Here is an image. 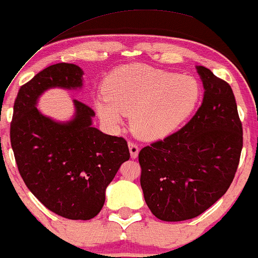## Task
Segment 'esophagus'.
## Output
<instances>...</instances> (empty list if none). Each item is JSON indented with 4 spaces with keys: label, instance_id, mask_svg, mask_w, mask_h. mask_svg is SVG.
Returning a JSON list of instances; mask_svg holds the SVG:
<instances>
[{
    "label": "esophagus",
    "instance_id": "1",
    "mask_svg": "<svg viewBox=\"0 0 258 258\" xmlns=\"http://www.w3.org/2000/svg\"><path fill=\"white\" fill-rule=\"evenodd\" d=\"M129 151H130V156H132L133 159H135L136 157H138L139 154V151H140V148L134 142H129Z\"/></svg>",
    "mask_w": 258,
    "mask_h": 258
}]
</instances>
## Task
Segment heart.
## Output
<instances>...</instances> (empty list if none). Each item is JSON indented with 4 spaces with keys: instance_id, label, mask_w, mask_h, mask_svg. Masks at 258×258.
I'll return each mask as SVG.
<instances>
[{
    "instance_id": "b5f03b06",
    "label": "heart",
    "mask_w": 258,
    "mask_h": 258,
    "mask_svg": "<svg viewBox=\"0 0 258 258\" xmlns=\"http://www.w3.org/2000/svg\"><path fill=\"white\" fill-rule=\"evenodd\" d=\"M106 94L94 106L106 125L118 128L132 114V128L146 140H157L180 128L196 110L202 88L195 77L147 65H126L108 76Z\"/></svg>"
}]
</instances>
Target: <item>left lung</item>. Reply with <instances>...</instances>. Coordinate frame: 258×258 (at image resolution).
Masks as SVG:
<instances>
[{
	"mask_svg": "<svg viewBox=\"0 0 258 258\" xmlns=\"http://www.w3.org/2000/svg\"><path fill=\"white\" fill-rule=\"evenodd\" d=\"M202 106L182 129L139 153L145 202L157 219H195L227 192L237 171L243 126L231 86L197 66Z\"/></svg>",
	"mask_w": 258,
	"mask_h": 258,
	"instance_id": "8db88e82",
	"label": "left lung"
}]
</instances>
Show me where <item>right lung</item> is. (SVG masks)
I'll return each instance as SVG.
<instances>
[{
	"instance_id": "right-lung-1",
	"label": "right lung",
	"mask_w": 258,
	"mask_h": 258,
	"mask_svg": "<svg viewBox=\"0 0 258 258\" xmlns=\"http://www.w3.org/2000/svg\"><path fill=\"white\" fill-rule=\"evenodd\" d=\"M83 70L60 62L38 72L19 89L11 123L15 162L27 188L45 208L69 220H90L100 213L105 192L130 158L123 138L93 126L89 106L74 100L68 122L44 116L36 107L51 88L81 89Z\"/></svg>"
}]
</instances>
